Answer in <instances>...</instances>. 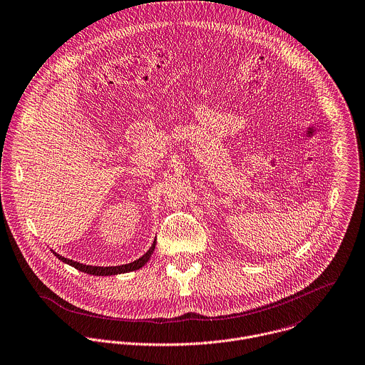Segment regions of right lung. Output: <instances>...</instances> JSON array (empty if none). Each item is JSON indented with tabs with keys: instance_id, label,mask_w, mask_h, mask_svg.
Masks as SVG:
<instances>
[{
	"instance_id": "1",
	"label": "right lung",
	"mask_w": 365,
	"mask_h": 365,
	"mask_svg": "<svg viewBox=\"0 0 365 365\" xmlns=\"http://www.w3.org/2000/svg\"><path fill=\"white\" fill-rule=\"evenodd\" d=\"M155 242H157V241L154 240L151 247H150L141 257H138L137 260H134V262H131V263L120 264V266H92V264H83V263L75 262V260H72V259L63 257L62 255H59V253H56V252H53V250H52V252L55 253V256H56L59 260H62V262H65V263L73 266L75 269H78V270H81V272H85V273H88V274H93V276H112V274H120V273L133 272V270H137V269L143 267V266L148 262L150 256L153 255L154 247H155Z\"/></svg>"
}]
</instances>
